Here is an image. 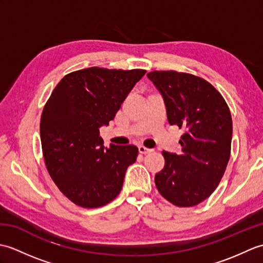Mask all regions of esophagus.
Listing matches in <instances>:
<instances>
[{"label":"esophagus","mask_w":263,"mask_h":263,"mask_svg":"<svg viewBox=\"0 0 263 263\" xmlns=\"http://www.w3.org/2000/svg\"><path fill=\"white\" fill-rule=\"evenodd\" d=\"M139 152H140V154H142V155H148V154H152L154 152V149H150V148H147L144 146H140L139 147Z\"/></svg>","instance_id":"34e87169"}]
</instances>
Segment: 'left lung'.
Listing matches in <instances>:
<instances>
[{"instance_id":"obj_1","label":"left lung","mask_w":263,"mask_h":263,"mask_svg":"<svg viewBox=\"0 0 263 263\" xmlns=\"http://www.w3.org/2000/svg\"><path fill=\"white\" fill-rule=\"evenodd\" d=\"M147 76L163 95L170 124L185 131L180 140L181 155L163 152L165 166L155 175L156 186L174 205H197L215 191L230 160V107L221 93L200 77L173 70Z\"/></svg>"}]
</instances>
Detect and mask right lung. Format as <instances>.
<instances>
[{
    "label": "right lung",
    "instance_id": "1",
    "mask_svg": "<svg viewBox=\"0 0 263 263\" xmlns=\"http://www.w3.org/2000/svg\"><path fill=\"white\" fill-rule=\"evenodd\" d=\"M146 70L92 68L66 74L54 88L41 117V141L49 176L82 208L113 201L139 149L104 148L99 127L114 117Z\"/></svg>",
    "mask_w": 263,
    "mask_h": 263
}]
</instances>
